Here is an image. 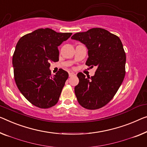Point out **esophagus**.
Masks as SVG:
<instances>
[{
	"instance_id": "34e87169",
	"label": "esophagus",
	"mask_w": 147,
	"mask_h": 147,
	"mask_svg": "<svg viewBox=\"0 0 147 147\" xmlns=\"http://www.w3.org/2000/svg\"><path fill=\"white\" fill-rule=\"evenodd\" d=\"M69 76H72L75 75V74H74V73H73V72H69Z\"/></svg>"
}]
</instances>
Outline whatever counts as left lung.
I'll return each instance as SVG.
<instances>
[{
	"label": "left lung",
	"instance_id": "left-lung-1",
	"mask_svg": "<svg viewBox=\"0 0 147 147\" xmlns=\"http://www.w3.org/2000/svg\"><path fill=\"white\" fill-rule=\"evenodd\" d=\"M88 49L86 65L97 67L93 76L78 73L79 82L74 92L80 106L88 109L101 108L113 98L125 74L126 55L121 40L102 28H96L74 34Z\"/></svg>",
	"mask_w": 147,
	"mask_h": 147
}]
</instances>
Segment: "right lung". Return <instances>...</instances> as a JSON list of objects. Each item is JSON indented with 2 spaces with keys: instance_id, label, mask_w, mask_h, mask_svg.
Wrapping results in <instances>:
<instances>
[{
  "instance_id": "obj_1",
  "label": "right lung",
  "mask_w": 147,
  "mask_h": 147,
  "mask_svg": "<svg viewBox=\"0 0 147 147\" xmlns=\"http://www.w3.org/2000/svg\"><path fill=\"white\" fill-rule=\"evenodd\" d=\"M71 35L41 28L18 41L12 58L14 80L20 92L35 106L51 108L59 99L69 74L61 69L52 76L50 61H59L58 46Z\"/></svg>"
}]
</instances>
